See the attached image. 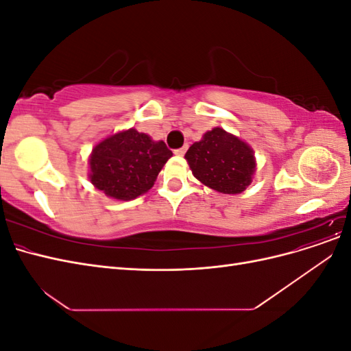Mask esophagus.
I'll return each mask as SVG.
<instances>
[{"instance_id":"1","label":"esophagus","mask_w":351,"mask_h":351,"mask_svg":"<svg viewBox=\"0 0 351 351\" xmlns=\"http://www.w3.org/2000/svg\"><path fill=\"white\" fill-rule=\"evenodd\" d=\"M186 151H187V146H183V147H180V149H176L174 154H176L177 156H183V155L186 154Z\"/></svg>"}]
</instances>
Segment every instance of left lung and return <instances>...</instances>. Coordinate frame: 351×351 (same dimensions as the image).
Masks as SVG:
<instances>
[{
  "instance_id": "1",
  "label": "left lung",
  "mask_w": 351,
  "mask_h": 351,
  "mask_svg": "<svg viewBox=\"0 0 351 351\" xmlns=\"http://www.w3.org/2000/svg\"><path fill=\"white\" fill-rule=\"evenodd\" d=\"M184 158L202 184L224 195L244 192L256 171L252 147L221 127L206 132Z\"/></svg>"
}]
</instances>
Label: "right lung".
<instances>
[{
	"label": "right lung",
	"instance_id": "right-lung-1",
	"mask_svg": "<svg viewBox=\"0 0 351 351\" xmlns=\"http://www.w3.org/2000/svg\"><path fill=\"white\" fill-rule=\"evenodd\" d=\"M173 156L162 141L129 129L99 142L89 156V180L117 200H132L146 193Z\"/></svg>",
	"mask_w": 351,
	"mask_h": 351
}]
</instances>
